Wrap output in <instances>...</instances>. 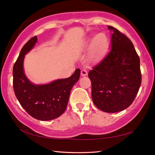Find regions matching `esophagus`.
Segmentation results:
<instances>
[{
  "label": "esophagus",
  "instance_id": "esophagus-1",
  "mask_svg": "<svg viewBox=\"0 0 155 155\" xmlns=\"http://www.w3.org/2000/svg\"><path fill=\"white\" fill-rule=\"evenodd\" d=\"M87 75V71L85 69H82L81 71V75L82 76H86Z\"/></svg>",
  "mask_w": 155,
  "mask_h": 155
}]
</instances>
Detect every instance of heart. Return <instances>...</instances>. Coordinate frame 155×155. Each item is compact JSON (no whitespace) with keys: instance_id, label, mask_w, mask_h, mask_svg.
<instances>
[{"instance_id":"obj_1","label":"heart","mask_w":155,"mask_h":155,"mask_svg":"<svg viewBox=\"0 0 155 155\" xmlns=\"http://www.w3.org/2000/svg\"><path fill=\"white\" fill-rule=\"evenodd\" d=\"M108 44H109V40L107 36L104 34H100L88 39L84 44L83 47L86 48L92 46L91 59L95 60L104 51L108 46Z\"/></svg>"}]
</instances>
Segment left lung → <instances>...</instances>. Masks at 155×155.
<instances>
[{
	"mask_svg": "<svg viewBox=\"0 0 155 155\" xmlns=\"http://www.w3.org/2000/svg\"><path fill=\"white\" fill-rule=\"evenodd\" d=\"M112 31L111 50L93 67L88 77L92 82V98L101 111L116 113L133 103L141 84L140 58L130 39L117 29Z\"/></svg>",
	"mask_w": 155,
	"mask_h": 155,
	"instance_id": "obj_1",
	"label": "left lung"
}]
</instances>
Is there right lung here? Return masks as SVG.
Returning <instances> with one entry per match:
<instances>
[{
  "mask_svg": "<svg viewBox=\"0 0 155 155\" xmlns=\"http://www.w3.org/2000/svg\"><path fill=\"white\" fill-rule=\"evenodd\" d=\"M37 42L35 36L23 46L12 71L15 96L23 109L31 116L40 120H50L64 113L71 89L80 78V70L76 69L70 78L58 79L48 84H36L25 73V56Z\"/></svg>",
  "mask_w": 155,
  "mask_h": 155,
  "instance_id": "add662e5",
  "label": "right lung"
}]
</instances>
